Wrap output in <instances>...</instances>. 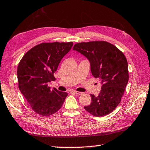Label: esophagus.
Here are the masks:
<instances>
[{
	"label": "esophagus",
	"instance_id": "obj_1",
	"mask_svg": "<svg viewBox=\"0 0 150 150\" xmlns=\"http://www.w3.org/2000/svg\"><path fill=\"white\" fill-rule=\"evenodd\" d=\"M72 92L73 93H74V94H77V95H81V94H82V93H81V92H79V91H72Z\"/></svg>",
	"mask_w": 150,
	"mask_h": 150
}]
</instances>
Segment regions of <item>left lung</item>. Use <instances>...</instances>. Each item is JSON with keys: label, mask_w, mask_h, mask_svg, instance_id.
Wrapping results in <instances>:
<instances>
[{"label": "left lung", "mask_w": 150, "mask_h": 150, "mask_svg": "<svg viewBox=\"0 0 150 150\" xmlns=\"http://www.w3.org/2000/svg\"><path fill=\"white\" fill-rule=\"evenodd\" d=\"M73 50L87 58L93 76L100 78L102 84L98 96L91 94V104L84 106V109L94 117L109 114L120 102L129 80L126 57L115 46L106 41L79 42Z\"/></svg>", "instance_id": "8db88e82"}]
</instances>
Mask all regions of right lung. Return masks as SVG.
Returning a JSON list of instances; mask_svg holds the SVG:
<instances>
[{"label":"right lung","instance_id":"obj_1","mask_svg":"<svg viewBox=\"0 0 150 150\" xmlns=\"http://www.w3.org/2000/svg\"><path fill=\"white\" fill-rule=\"evenodd\" d=\"M72 46V42H43L27 52L19 62L17 72L19 90L38 115L54 114L68 95L48 85L55 79L54 73Z\"/></svg>","mask_w":150,"mask_h":150}]
</instances>
